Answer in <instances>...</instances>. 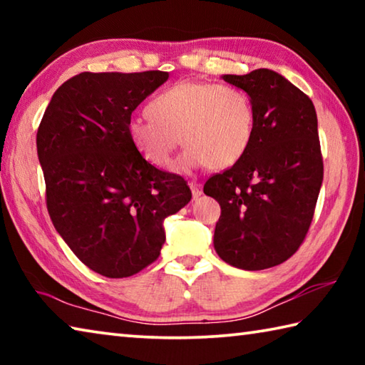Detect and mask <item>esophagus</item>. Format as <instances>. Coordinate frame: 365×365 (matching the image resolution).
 I'll return each mask as SVG.
<instances>
[{"mask_svg": "<svg viewBox=\"0 0 365 365\" xmlns=\"http://www.w3.org/2000/svg\"><path fill=\"white\" fill-rule=\"evenodd\" d=\"M190 188H191V193H193V197H200L202 195V187L200 182H190Z\"/></svg>", "mask_w": 365, "mask_h": 365, "instance_id": "1", "label": "esophagus"}]
</instances>
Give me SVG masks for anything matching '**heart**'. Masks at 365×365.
Listing matches in <instances>:
<instances>
[{
    "mask_svg": "<svg viewBox=\"0 0 365 365\" xmlns=\"http://www.w3.org/2000/svg\"><path fill=\"white\" fill-rule=\"evenodd\" d=\"M150 119H133L128 137L158 168H168L178 143L187 146L180 168L222 170L250 150L256 110L250 95L232 85L182 82L160 91L148 104Z\"/></svg>",
    "mask_w": 365,
    "mask_h": 365,
    "instance_id": "b5f03b06",
    "label": "heart"
}]
</instances>
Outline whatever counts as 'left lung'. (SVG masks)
Wrapping results in <instances>:
<instances>
[{
	"label": "left lung",
	"instance_id": "1",
	"mask_svg": "<svg viewBox=\"0 0 365 365\" xmlns=\"http://www.w3.org/2000/svg\"><path fill=\"white\" fill-rule=\"evenodd\" d=\"M222 78L250 95L256 127L245 156L205 183L220 205L214 248L233 267L269 269L298 251L314 217L324 180L316 108L274 71Z\"/></svg>",
	"mask_w": 365,
	"mask_h": 365
}]
</instances>
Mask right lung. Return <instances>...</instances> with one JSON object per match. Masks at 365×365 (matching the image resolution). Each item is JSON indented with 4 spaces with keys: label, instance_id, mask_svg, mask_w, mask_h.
I'll list each match as a JSON object with an SVG mask.
<instances>
[{
    "label": "right lung",
    "instance_id": "right-lung-1",
    "mask_svg": "<svg viewBox=\"0 0 365 365\" xmlns=\"http://www.w3.org/2000/svg\"><path fill=\"white\" fill-rule=\"evenodd\" d=\"M168 72H82L53 95L36 132L49 217L86 267L138 274L165 242L163 222L191 200L187 180L148 163L128 137L138 104Z\"/></svg>",
    "mask_w": 365,
    "mask_h": 365
}]
</instances>
